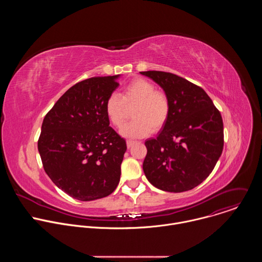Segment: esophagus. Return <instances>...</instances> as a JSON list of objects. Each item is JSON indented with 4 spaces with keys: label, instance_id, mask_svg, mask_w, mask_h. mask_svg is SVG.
<instances>
[{
    "label": "esophagus",
    "instance_id": "obj_1",
    "mask_svg": "<svg viewBox=\"0 0 262 262\" xmlns=\"http://www.w3.org/2000/svg\"><path fill=\"white\" fill-rule=\"evenodd\" d=\"M134 144H135V141H132V140H127V141H126V145H127L128 148H130Z\"/></svg>",
    "mask_w": 262,
    "mask_h": 262
}]
</instances>
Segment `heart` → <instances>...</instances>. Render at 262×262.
<instances>
[{
  "label": "heart",
  "mask_w": 262,
  "mask_h": 262,
  "mask_svg": "<svg viewBox=\"0 0 262 262\" xmlns=\"http://www.w3.org/2000/svg\"><path fill=\"white\" fill-rule=\"evenodd\" d=\"M135 105L133 122L121 129L127 138H141L152 132H159L167 123L171 103L168 95L156 90V86L145 79L132 81L122 94L112 93L105 100L104 111L108 121L115 127H121L126 119V107Z\"/></svg>",
  "instance_id": "obj_1"
}]
</instances>
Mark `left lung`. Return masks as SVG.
<instances>
[{"label": "left lung", "instance_id": "obj_1", "mask_svg": "<svg viewBox=\"0 0 262 262\" xmlns=\"http://www.w3.org/2000/svg\"><path fill=\"white\" fill-rule=\"evenodd\" d=\"M168 95L171 112L156 139L145 142L146 178L172 193L194 189L212 172L224 147L220 111L199 86L171 72L141 71Z\"/></svg>", "mask_w": 262, "mask_h": 262}]
</instances>
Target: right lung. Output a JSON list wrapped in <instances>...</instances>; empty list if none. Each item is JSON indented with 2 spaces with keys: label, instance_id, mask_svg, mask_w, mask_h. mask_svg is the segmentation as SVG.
<instances>
[{
  "label": "right lung",
  "instance_id": "1",
  "mask_svg": "<svg viewBox=\"0 0 262 262\" xmlns=\"http://www.w3.org/2000/svg\"><path fill=\"white\" fill-rule=\"evenodd\" d=\"M119 76L94 77L70 87L46 115L38 139L43 169L52 181L81 201L113 193L120 180L126 142L105 115V100Z\"/></svg>",
  "mask_w": 262,
  "mask_h": 262
}]
</instances>
